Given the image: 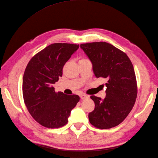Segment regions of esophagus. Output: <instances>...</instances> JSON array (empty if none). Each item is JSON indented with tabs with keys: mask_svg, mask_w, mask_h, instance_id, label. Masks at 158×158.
<instances>
[{
	"mask_svg": "<svg viewBox=\"0 0 158 158\" xmlns=\"http://www.w3.org/2000/svg\"><path fill=\"white\" fill-rule=\"evenodd\" d=\"M89 96L88 95H86V94H81L80 95V98L82 99H86V98H88Z\"/></svg>",
	"mask_w": 158,
	"mask_h": 158,
	"instance_id": "34e87169",
	"label": "esophagus"
}]
</instances>
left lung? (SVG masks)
Returning a JSON list of instances; mask_svg holds the SVG:
<instances>
[{
  "mask_svg": "<svg viewBox=\"0 0 158 158\" xmlns=\"http://www.w3.org/2000/svg\"><path fill=\"white\" fill-rule=\"evenodd\" d=\"M93 64L96 78H106V97L103 100L91 95L95 108L89 121L100 129L114 127L130 113L135 103L138 87L133 65L127 55L106 42L80 45Z\"/></svg>",
  "mask_w": 158,
  "mask_h": 158,
  "instance_id": "left-lung-1",
  "label": "left lung"
}]
</instances>
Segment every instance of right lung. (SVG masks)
<instances>
[{
  "label": "right lung",
  "mask_w": 158,
  "mask_h": 158,
  "mask_svg": "<svg viewBox=\"0 0 158 158\" xmlns=\"http://www.w3.org/2000/svg\"><path fill=\"white\" fill-rule=\"evenodd\" d=\"M79 45L56 43L33 56L23 76V101L31 117L41 125L57 128L68 123L71 110L80 97L56 92L52 84L63 75V69Z\"/></svg>",
  "instance_id": "right-lung-1"
}]
</instances>
